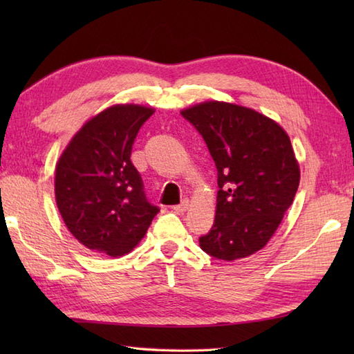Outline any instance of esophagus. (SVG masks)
I'll return each mask as SVG.
<instances>
[{
  "label": "esophagus",
  "mask_w": 354,
  "mask_h": 354,
  "mask_svg": "<svg viewBox=\"0 0 354 354\" xmlns=\"http://www.w3.org/2000/svg\"><path fill=\"white\" fill-rule=\"evenodd\" d=\"M187 208H189V201H184L183 204L173 205V207H171V212L181 214V213H185V212H187Z\"/></svg>",
  "instance_id": "34e87169"
}]
</instances>
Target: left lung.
<instances>
[{"mask_svg":"<svg viewBox=\"0 0 354 354\" xmlns=\"http://www.w3.org/2000/svg\"><path fill=\"white\" fill-rule=\"evenodd\" d=\"M181 114L205 140L217 169L214 225L199 246L219 260L250 257L268 245L298 190L289 135L272 118L236 103L202 102Z\"/></svg>","mask_w":354,"mask_h":354,"instance_id":"8db88e82","label":"left lung"}]
</instances>
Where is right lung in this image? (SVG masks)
Masks as SVG:
<instances>
[{"instance_id": "obj_1", "label": "right lung", "mask_w": 354, "mask_h": 354, "mask_svg": "<svg viewBox=\"0 0 354 354\" xmlns=\"http://www.w3.org/2000/svg\"><path fill=\"white\" fill-rule=\"evenodd\" d=\"M155 112L114 104L74 133L56 164L55 196L66 228L88 250L109 257L131 252L160 212L149 204L131 152Z\"/></svg>"}]
</instances>
